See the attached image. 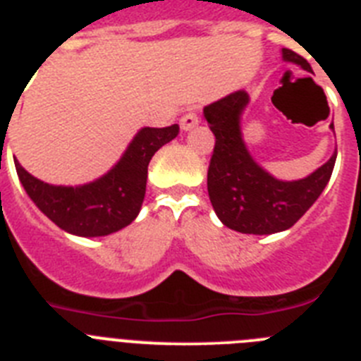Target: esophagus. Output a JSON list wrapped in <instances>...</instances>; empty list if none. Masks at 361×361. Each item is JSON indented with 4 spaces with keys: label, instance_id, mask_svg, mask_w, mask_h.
I'll return each mask as SVG.
<instances>
[{
    "label": "esophagus",
    "instance_id": "34e87169",
    "mask_svg": "<svg viewBox=\"0 0 361 361\" xmlns=\"http://www.w3.org/2000/svg\"><path fill=\"white\" fill-rule=\"evenodd\" d=\"M199 123H200V119L195 111H188L186 116L180 117V130H183V132H190V130L195 128Z\"/></svg>",
    "mask_w": 361,
    "mask_h": 361
}]
</instances>
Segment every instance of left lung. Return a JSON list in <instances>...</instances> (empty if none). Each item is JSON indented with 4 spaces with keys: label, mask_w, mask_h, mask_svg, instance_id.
Instances as JSON below:
<instances>
[{
    "label": "left lung",
    "mask_w": 361,
    "mask_h": 361,
    "mask_svg": "<svg viewBox=\"0 0 361 361\" xmlns=\"http://www.w3.org/2000/svg\"><path fill=\"white\" fill-rule=\"evenodd\" d=\"M282 59L311 72V65L293 50L282 49ZM247 104V92L237 90L204 108L216 139L208 170L209 200L220 222L229 229L247 235L286 231L322 195L333 173L336 152L300 180L273 177L251 157L242 137L240 121Z\"/></svg>",
    "instance_id": "8db88e82"
}]
</instances>
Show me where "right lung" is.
Here are the masks:
<instances>
[{
	"label": "right lung",
	"mask_w": 361,
	"mask_h": 361,
	"mask_svg": "<svg viewBox=\"0 0 361 361\" xmlns=\"http://www.w3.org/2000/svg\"><path fill=\"white\" fill-rule=\"evenodd\" d=\"M177 135L178 124L141 128L111 170L81 186H54L28 173L18 159L14 164L27 195L54 224L78 237H104L135 220L145 200L149 161Z\"/></svg>",
	"instance_id": "obj_1"
}]
</instances>
